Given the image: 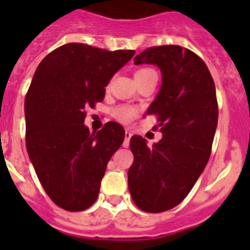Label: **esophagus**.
<instances>
[{"label":"esophagus","mask_w":250,"mask_h":250,"mask_svg":"<svg viewBox=\"0 0 250 250\" xmlns=\"http://www.w3.org/2000/svg\"><path fill=\"white\" fill-rule=\"evenodd\" d=\"M131 136H132V133L129 132L128 129H127V131H125V143H123V146H125V148H127V146L129 145V140H131Z\"/></svg>","instance_id":"1"}]
</instances>
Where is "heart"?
I'll return each mask as SVG.
<instances>
[{"label":"heart","instance_id":"1","mask_svg":"<svg viewBox=\"0 0 250 250\" xmlns=\"http://www.w3.org/2000/svg\"><path fill=\"white\" fill-rule=\"evenodd\" d=\"M150 76H157L156 71L152 70V68L144 67V68H139L136 72H135V78H136V82H141V80L148 79ZM114 117L117 118L118 121L123 122V123H128L132 119L137 117V114H139V109H136L135 106L131 105H121L115 107L113 111Z\"/></svg>","mask_w":250,"mask_h":250}]
</instances>
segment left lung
<instances>
[{"label": "left lung", "instance_id": "1", "mask_svg": "<svg viewBox=\"0 0 250 250\" xmlns=\"http://www.w3.org/2000/svg\"><path fill=\"white\" fill-rule=\"evenodd\" d=\"M157 64L162 86L146 114L156 115L162 139L153 146L131 137L128 188L139 209L162 213L188 196L205 168L218 123L214 80L205 62L179 45L152 46L133 60Z\"/></svg>", "mask_w": 250, "mask_h": 250}]
</instances>
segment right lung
Listing matches in <instances>:
<instances>
[{
	"label": "right lung",
	"instance_id": "right-lung-1",
	"mask_svg": "<svg viewBox=\"0 0 250 250\" xmlns=\"http://www.w3.org/2000/svg\"><path fill=\"white\" fill-rule=\"evenodd\" d=\"M133 54L70 42L49 53L33 75L24 101L25 146L46 194L67 211L93 205L107 162L125 140L117 122L89 132L84 119Z\"/></svg>",
	"mask_w": 250,
	"mask_h": 250
}]
</instances>
